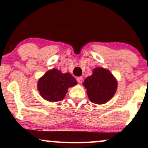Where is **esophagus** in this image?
I'll return each mask as SVG.
<instances>
[{
    "label": "esophagus",
    "instance_id": "obj_1",
    "mask_svg": "<svg viewBox=\"0 0 148 148\" xmlns=\"http://www.w3.org/2000/svg\"><path fill=\"white\" fill-rule=\"evenodd\" d=\"M77 82L79 83V84H82L83 82V78L81 77H79L77 78Z\"/></svg>",
    "mask_w": 148,
    "mask_h": 148
}]
</instances>
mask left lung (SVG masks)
Segmentation results:
<instances>
[{
	"label": "left lung",
	"mask_w": 148,
	"mask_h": 148,
	"mask_svg": "<svg viewBox=\"0 0 148 148\" xmlns=\"http://www.w3.org/2000/svg\"><path fill=\"white\" fill-rule=\"evenodd\" d=\"M83 85L90 102L104 104L114 96L118 86L116 79L110 71L103 67L93 69L92 75L85 79Z\"/></svg>",
	"instance_id": "left-lung-1"
}]
</instances>
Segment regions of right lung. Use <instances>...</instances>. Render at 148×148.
<instances>
[{"label": "right lung", "mask_w": 148, "mask_h": 148, "mask_svg": "<svg viewBox=\"0 0 148 148\" xmlns=\"http://www.w3.org/2000/svg\"><path fill=\"white\" fill-rule=\"evenodd\" d=\"M77 84L69 73H62L56 69H52L42 75L38 82V90L44 100L50 102L61 101L68 89Z\"/></svg>", "instance_id": "right-lung-1"}]
</instances>
